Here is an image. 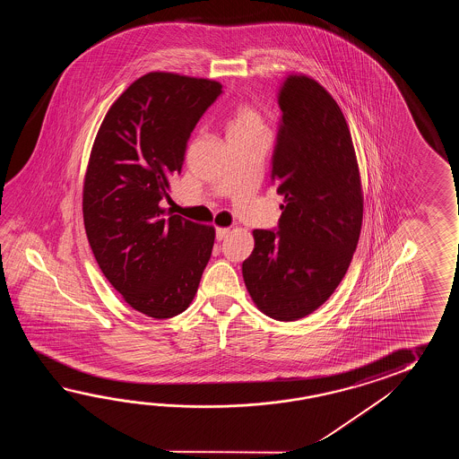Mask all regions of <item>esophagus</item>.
Here are the masks:
<instances>
[{
    "label": "esophagus",
    "mask_w": 459,
    "mask_h": 459,
    "mask_svg": "<svg viewBox=\"0 0 459 459\" xmlns=\"http://www.w3.org/2000/svg\"><path fill=\"white\" fill-rule=\"evenodd\" d=\"M230 234V228H216V239L221 241Z\"/></svg>",
    "instance_id": "34e87169"
}]
</instances>
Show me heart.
<instances>
[{"label": "heart", "mask_w": 459, "mask_h": 459, "mask_svg": "<svg viewBox=\"0 0 459 459\" xmlns=\"http://www.w3.org/2000/svg\"><path fill=\"white\" fill-rule=\"evenodd\" d=\"M264 129L261 115L251 105H238L228 119V134Z\"/></svg>", "instance_id": "1"}]
</instances>
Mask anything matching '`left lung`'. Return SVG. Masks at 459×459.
<instances>
[{
  "label": "left lung",
  "instance_id": "1",
  "mask_svg": "<svg viewBox=\"0 0 459 459\" xmlns=\"http://www.w3.org/2000/svg\"><path fill=\"white\" fill-rule=\"evenodd\" d=\"M271 182L285 198L273 230H254L244 283L261 312L293 322L330 299L351 264L362 225L359 169L338 103L308 77L279 85Z\"/></svg>",
  "mask_w": 459,
  "mask_h": 459
}]
</instances>
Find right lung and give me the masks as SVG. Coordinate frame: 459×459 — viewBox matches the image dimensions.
Segmentation results:
<instances>
[{
    "instance_id": "1",
    "label": "right lung",
    "mask_w": 459,
    "mask_h": 459,
    "mask_svg": "<svg viewBox=\"0 0 459 459\" xmlns=\"http://www.w3.org/2000/svg\"><path fill=\"white\" fill-rule=\"evenodd\" d=\"M223 93L205 78L151 72L108 109L83 186L88 243L101 273L134 310L157 320L186 310L215 230L160 208L198 119Z\"/></svg>"
}]
</instances>
